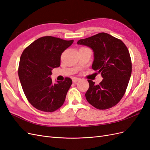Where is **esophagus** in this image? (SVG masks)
<instances>
[{"label":"esophagus","mask_w":150,"mask_h":150,"mask_svg":"<svg viewBox=\"0 0 150 150\" xmlns=\"http://www.w3.org/2000/svg\"><path fill=\"white\" fill-rule=\"evenodd\" d=\"M81 79L80 78H72V81H73V83H76V82H78V81H79Z\"/></svg>","instance_id":"1"}]
</instances>
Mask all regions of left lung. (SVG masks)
<instances>
[{
    "instance_id": "left-lung-1",
    "label": "left lung",
    "mask_w": 150,
    "mask_h": 150,
    "mask_svg": "<svg viewBox=\"0 0 150 150\" xmlns=\"http://www.w3.org/2000/svg\"><path fill=\"white\" fill-rule=\"evenodd\" d=\"M77 44L90 47L94 52L92 68L103 79L99 84L88 80L85 96L98 110H106L118 103L123 96L131 74L132 65L128 48L121 40L101 33L79 40Z\"/></svg>"
}]
</instances>
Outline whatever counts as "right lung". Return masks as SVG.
Segmentation results:
<instances>
[{"label": "right lung", "instance_id": "1", "mask_svg": "<svg viewBox=\"0 0 150 150\" xmlns=\"http://www.w3.org/2000/svg\"><path fill=\"white\" fill-rule=\"evenodd\" d=\"M73 41L45 36L22 52L18 74L27 99L38 110L53 112L64 104L72 81L66 78L53 84L51 76L52 69L60 66L62 53Z\"/></svg>", "mask_w": 150, "mask_h": 150}]
</instances>
